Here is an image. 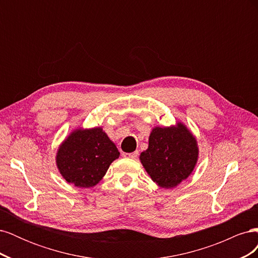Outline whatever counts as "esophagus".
Segmentation results:
<instances>
[{
  "label": "esophagus",
  "mask_w": 258,
  "mask_h": 258,
  "mask_svg": "<svg viewBox=\"0 0 258 258\" xmlns=\"http://www.w3.org/2000/svg\"><path fill=\"white\" fill-rule=\"evenodd\" d=\"M123 156H124V157H127V158L136 159V158L138 157V156H139V152L136 151V152H134V153H123Z\"/></svg>",
  "instance_id": "1"
}]
</instances>
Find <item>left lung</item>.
Masks as SVG:
<instances>
[{
    "instance_id": "obj_1",
    "label": "left lung",
    "mask_w": 258,
    "mask_h": 258,
    "mask_svg": "<svg viewBox=\"0 0 258 258\" xmlns=\"http://www.w3.org/2000/svg\"><path fill=\"white\" fill-rule=\"evenodd\" d=\"M199 148L197 140L184 123L155 127L148 148L140 155L146 172L162 188H173L188 177L196 167Z\"/></svg>"
}]
</instances>
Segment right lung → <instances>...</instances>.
Segmentation results:
<instances>
[{
    "label": "right lung",
    "instance_id": "1",
    "mask_svg": "<svg viewBox=\"0 0 258 258\" xmlns=\"http://www.w3.org/2000/svg\"><path fill=\"white\" fill-rule=\"evenodd\" d=\"M118 157V150L102 128H79L59 146L56 163L68 183L88 188L102 179L111 163Z\"/></svg>",
    "mask_w": 258,
    "mask_h": 258
}]
</instances>
